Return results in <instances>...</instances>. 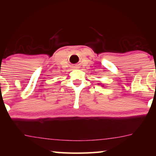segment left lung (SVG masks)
<instances>
[{
  "mask_svg": "<svg viewBox=\"0 0 156 156\" xmlns=\"http://www.w3.org/2000/svg\"><path fill=\"white\" fill-rule=\"evenodd\" d=\"M101 86H102V87H104V85H101Z\"/></svg>",
  "mask_w": 156,
  "mask_h": 156,
  "instance_id": "obj_1",
  "label": "left lung"
}]
</instances>
